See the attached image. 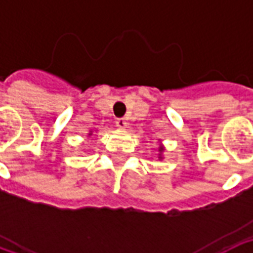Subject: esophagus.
<instances>
[{"instance_id":"esophagus-1","label":"esophagus","mask_w":253,"mask_h":253,"mask_svg":"<svg viewBox=\"0 0 253 253\" xmlns=\"http://www.w3.org/2000/svg\"><path fill=\"white\" fill-rule=\"evenodd\" d=\"M116 127H119V128H125L127 126V122L125 118H119V119H116L115 122Z\"/></svg>"}]
</instances>
